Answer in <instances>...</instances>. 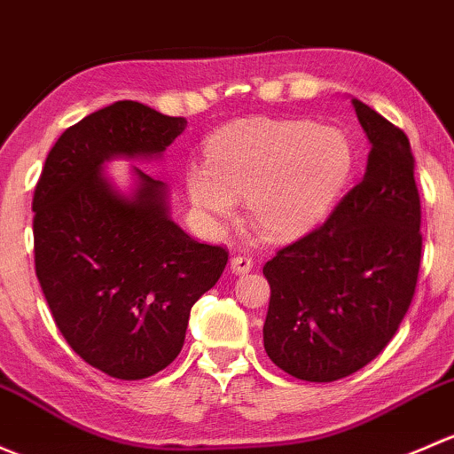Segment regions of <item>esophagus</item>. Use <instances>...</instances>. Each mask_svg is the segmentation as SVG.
<instances>
[{"instance_id":"1","label":"esophagus","mask_w":454,"mask_h":454,"mask_svg":"<svg viewBox=\"0 0 454 454\" xmlns=\"http://www.w3.org/2000/svg\"><path fill=\"white\" fill-rule=\"evenodd\" d=\"M231 269L233 273H249L251 269H254V260L249 258V255H233L231 258Z\"/></svg>"}]
</instances>
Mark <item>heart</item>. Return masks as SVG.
Listing matches in <instances>:
<instances>
[{
	"mask_svg": "<svg viewBox=\"0 0 454 454\" xmlns=\"http://www.w3.org/2000/svg\"><path fill=\"white\" fill-rule=\"evenodd\" d=\"M354 172L348 135L301 118H249L214 130L205 163H190L185 188L199 209L227 218L247 199L264 236L293 240L319 227Z\"/></svg>",
	"mask_w": 454,
	"mask_h": 454,
	"instance_id": "heart-1",
	"label": "heart"
}]
</instances>
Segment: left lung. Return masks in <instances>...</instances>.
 Listing matches in <instances>:
<instances>
[{
  "label": "left lung",
  "mask_w": 454,
  "mask_h": 454,
  "mask_svg": "<svg viewBox=\"0 0 454 454\" xmlns=\"http://www.w3.org/2000/svg\"><path fill=\"white\" fill-rule=\"evenodd\" d=\"M372 153L328 221L264 264V349L299 380L332 382L394 339L418 284L422 205L404 130L352 100Z\"/></svg>",
  "instance_id": "8db88e82"
}]
</instances>
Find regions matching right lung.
Instances as JSON below:
<instances>
[{"instance_id": "1", "label": "right lung", "mask_w": 454, "mask_h": 454, "mask_svg": "<svg viewBox=\"0 0 454 454\" xmlns=\"http://www.w3.org/2000/svg\"><path fill=\"white\" fill-rule=\"evenodd\" d=\"M185 118L120 100L69 126L32 199L35 270L56 328L91 367L139 380L179 356L190 310L225 270L229 251L170 221L166 185L135 168L118 194L102 175L115 155H161Z\"/></svg>"}]
</instances>
